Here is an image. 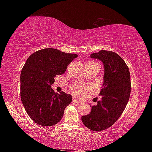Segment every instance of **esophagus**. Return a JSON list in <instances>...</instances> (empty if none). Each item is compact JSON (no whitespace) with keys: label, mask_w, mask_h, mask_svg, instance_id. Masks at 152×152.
Returning a JSON list of instances; mask_svg holds the SVG:
<instances>
[{"label":"esophagus","mask_w":152,"mask_h":152,"mask_svg":"<svg viewBox=\"0 0 152 152\" xmlns=\"http://www.w3.org/2000/svg\"><path fill=\"white\" fill-rule=\"evenodd\" d=\"M72 102L74 103V102H76V103H81V101H79L78 99H76V98L74 97L72 99Z\"/></svg>","instance_id":"34e87169"}]
</instances>
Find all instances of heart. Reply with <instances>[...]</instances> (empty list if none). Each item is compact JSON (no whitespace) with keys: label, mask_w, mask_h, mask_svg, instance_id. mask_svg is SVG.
Here are the masks:
<instances>
[{"label":"heart","mask_w":152,"mask_h":152,"mask_svg":"<svg viewBox=\"0 0 152 152\" xmlns=\"http://www.w3.org/2000/svg\"><path fill=\"white\" fill-rule=\"evenodd\" d=\"M72 91L74 94L81 95L86 93L88 91V88L85 86L81 85L80 84H74L72 86Z\"/></svg>","instance_id":"b5f03b06"}]
</instances>
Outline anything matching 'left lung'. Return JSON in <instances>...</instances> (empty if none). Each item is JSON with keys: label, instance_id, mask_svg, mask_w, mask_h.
Returning <instances> with one entry per match:
<instances>
[{"label": "left lung", "instance_id": "8db88e82", "mask_svg": "<svg viewBox=\"0 0 152 152\" xmlns=\"http://www.w3.org/2000/svg\"><path fill=\"white\" fill-rule=\"evenodd\" d=\"M91 58L103 64L104 82L101 100L92 106L90 114L82 117V121L89 129L100 132L112 126L124 111L130 96L131 76L125 61L115 52L101 50Z\"/></svg>", "mask_w": 152, "mask_h": 152}]
</instances>
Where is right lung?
I'll return each instance as SVG.
<instances>
[{"instance_id":"right-lung-1","label":"right lung","mask_w":152,"mask_h":152,"mask_svg":"<svg viewBox=\"0 0 152 152\" xmlns=\"http://www.w3.org/2000/svg\"><path fill=\"white\" fill-rule=\"evenodd\" d=\"M76 53L53 48L35 51L26 61L20 73V99L27 114L38 125L52 126L62 119L72 96L58 94L51 88L54 78L65 72Z\"/></svg>"}]
</instances>
